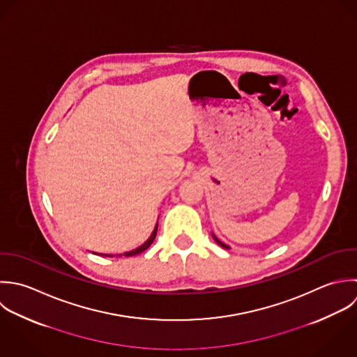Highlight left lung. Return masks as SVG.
<instances>
[{"mask_svg": "<svg viewBox=\"0 0 357 357\" xmlns=\"http://www.w3.org/2000/svg\"><path fill=\"white\" fill-rule=\"evenodd\" d=\"M213 238H215V241H216V242H218V243H219V245H220V246H223V248H226V249H230V246H227V245H226V243H223V242H222V241H219V239H218V238L215 237V236H213Z\"/></svg>", "mask_w": 357, "mask_h": 357, "instance_id": "obj_1", "label": "left lung"}]
</instances>
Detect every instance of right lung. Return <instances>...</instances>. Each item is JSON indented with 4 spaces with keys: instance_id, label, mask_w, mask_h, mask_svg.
Here are the masks:
<instances>
[{
    "instance_id": "obj_1",
    "label": "right lung",
    "mask_w": 357,
    "mask_h": 357,
    "mask_svg": "<svg viewBox=\"0 0 357 357\" xmlns=\"http://www.w3.org/2000/svg\"><path fill=\"white\" fill-rule=\"evenodd\" d=\"M156 231H158V225H156V227H155V230H153L152 236L148 238V241H146L145 243H142L139 248H137V249H134V250H130V252H126V253H123V256H134V255H138V253L144 252L145 249H148V248L151 246V243L153 242L155 237H156ZM102 256H109V257H112V255H102Z\"/></svg>"
}]
</instances>
